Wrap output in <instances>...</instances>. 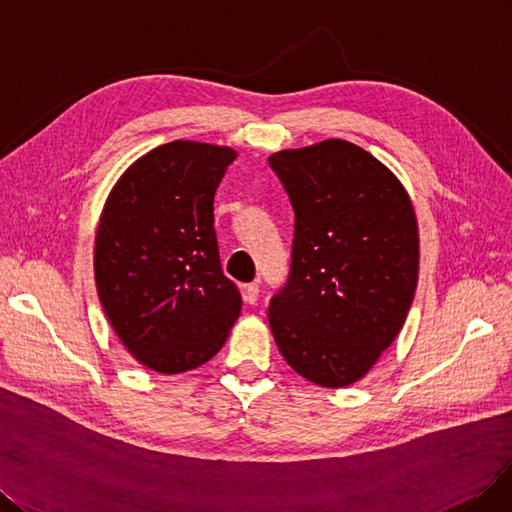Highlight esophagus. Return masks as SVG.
Listing matches in <instances>:
<instances>
[{"mask_svg":"<svg viewBox=\"0 0 512 512\" xmlns=\"http://www.w3.org/2000/svg\"><path fill=\"white\" fill-rule=\"evenodd\" d=\"M259 300V285L257 283H251L244 287V302L246 304H255Z\"/></svg>","mask_w":512,"mask_h":512,"instance_id":"34e87169","label":"esophagus"}]
</instances>
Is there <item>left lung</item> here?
<instances>
[{
	"mask_svg": "<svg viewBox=\"0 0 512 512\" xmlns=\"http://www.w3.org/2000/svg\"><path fill=\"white\" fill-rule=\"evenodd\" d=\"M268 163L295 214L287 283L268 308L274 340L310 383L346 387L400 334L415 298V210L400 180L351 142Z\"/></svg>",
	"mask_w": 512,
	"mask_h": 512,
	"instance_id": "8db88e82",
	"label": "left lung"
}]
</instances>
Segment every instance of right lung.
I'll return each mask as SVG.
<instances>
[{
	"label": "right lung",
	"mask_w": 512,
	"mask_h": 512,
	"mask_svg": "<svg viewBox=\"0 0 512 512\" xmlns=\"http://www.w3.org/2000/svg\"><path fill=\"white\" fill-rule=\"evenodd\" d=\"M236 151L174 140L114 185L95 238V285L142 366L187 372L219 353L242 298L223 274L214 193Z\"/></svg>",
	"instance_id": "1"
}]
</instances>
